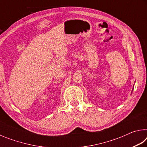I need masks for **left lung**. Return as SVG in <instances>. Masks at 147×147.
Masks as SVG:
<instances>
[{
  "mask_svg": "<svg viewBox=\"0 0 147 147\" xmlns=\"http://www.w3.org/2000/svg\"><path fill=\"white\" fill-rule=\"evenodd\" d=\"M132 91H133V90H132Z\"/></svg>",
  "mask_w": 147,
  "mask_h": 147,
  "instance_id": "1",
  "label": "left lung"
}]
</instances>
